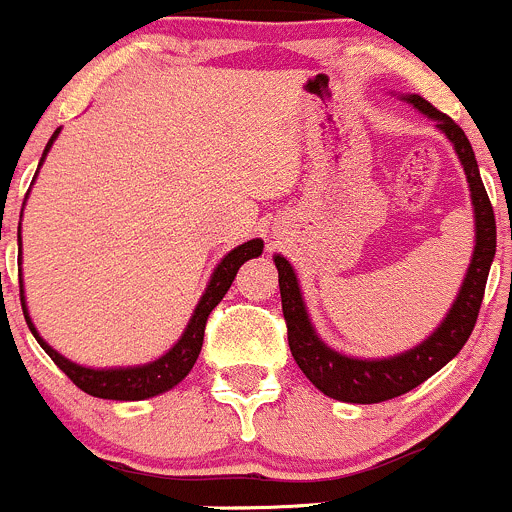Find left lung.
<instances>
[{
	"instance_id": "left-lung-1",
	"label": "left lung",
	"mask_w": 512,
	"mask_h": 512,
	"mask_svg": "<svg viewBox=\"0 0 512 512\" xmlns=\"http://www.w3.org/2000/svg\"><path fill=\"white\" fill-rule=\"evenodd\" d=\"M401 98L418 108L426 118L436 121V128L451 141L453 151L461 160L468 190H471L476 245H473L471 265H468L466 277H463V285L458 289L443 322L421 344L401 354L384 356V359H361V356L342 354L329 347V344H324L317 329H314L312 319H309L294 267L289 265L287 257H272L277 272H280L282 312H285L287 322L289 352H292L299 369L304 371V376L322 394H327L329 399L347 401V404H379V401H389L394 396L406 394V391L423 384L428 376L436 374L438 369H443L453 356L461 352L463 344L471 337L473 327H476L485 282H488V272L495 257L493 205H490L488 193H485L483 180H480L478 160L471 148V141L466 138L463 128L456 126L453 118L433 108L426 98L418 94H401Z\"/></svg>"
}]
</instances>
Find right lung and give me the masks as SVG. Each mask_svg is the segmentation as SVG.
<instances>
[{
	"mask_svg": "<svg viewBox=\"0 0 512 512\" xmlns=\"http://www.w3.org/2000/svg\"><path fill=\"white\" fill-rule=\"evenodd\" d=\"M59 131L61 128H56L54 136H51L49 143H46L44 153H41V160H39V168L44 165L46 153L51 151L54 141L59 138ZM39 168H36V173H39ZM24 203H27V200H24ZM262 247L265 245H262L260 237H255V240L242 242V245H237L235 250L227 252L223 260L218 262V267L213 270V275H210L208 287H205L203 297H200L198 307L193 309V317H190L188 327H185V332L180 334L178 342H175L163 356L148 361V364L94 369V366H84L66 359L64 354H59L54 347H49V344L41 339V334L36 332L32 317H29L27 299H24V282L22 277H19V294H22L24 319H27L29 329H32L34 339L41 344V349L51 356V361H54V364L59 366V369L64 371V374L69 376L81 391H86V394L91 396H98V399H111V401L153 399V396L165 394V391H170L173 386H178L180 381L190 374L193 364L198 361L200 349H203V334H205L208 314L218 307L220 299L227 294V289H230L232 280H235L240 265H245V262L252 260V257H260ZM19 260H22V223H19Z\"/></svg>",
	"mask_w": 512,
	"mask_h": 512,
	"instance_id": "right-lung-1",
	"label": "right lung"
}]
</instances>
